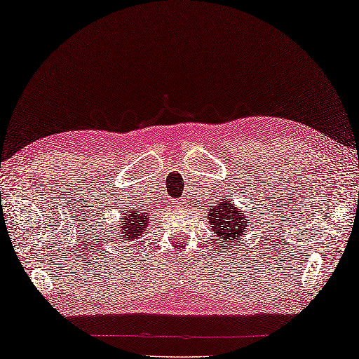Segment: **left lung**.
Segmentation results:
<instances>
[{
	"mask_svg": "<svg viewBox=\"0 0 359 359\" xmlns=\"http://www.w3.org/2000/svg\"><path fill=\"white\" fill-rule=\"evenodd\" d=\"M209 221L210 227L224 245H227V243L232 245L233 243L240 241L244 229L247 227L244 215L238 212L236 207L229 201H222L217 207H210Z\"/></svg>",
	"mask_w": 359,
	"mask_h": 359,
	"instance_id": "obj_1",
	"label": "left lung"
}]
</instances>
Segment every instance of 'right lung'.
Here are the masks:
<instances>
[{
  "instance_id": "1",
  "label": "right lung",
  "mask_w": 359,
  "mask_h": 359,
  "mask_svg": "<svg viewBox=\"0 0 359 359\" xmlns=\"http://www.w3.org/2000/svg\"><path fill=\"white\" fill-rule=\"evenodd\" d=\"M123 222V233L124 238H129V240H137V236L141 235V232H144L146 227H147V217L144 213H140L137 210V213L129 212L127 213V217Z\"/></svg>"
}]
</instances>
